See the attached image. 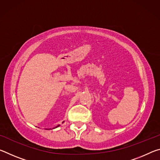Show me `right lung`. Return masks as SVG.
<instances>
[{
    "instance_id": "1",
    "label": "right lung",
    "mask_w": 160,
    "mask_h": 160,
    "mask_svg": "<svg viewBox=\"0 0 160 160\" xmlns=\"http://www.w3.org/2000/svg\"><path fill=\"white\" fill-rule=\"evenodd\" d=\"M58 126H59V125H58V126H56V127H58Z\"/></svg>"
}]
</instances>
